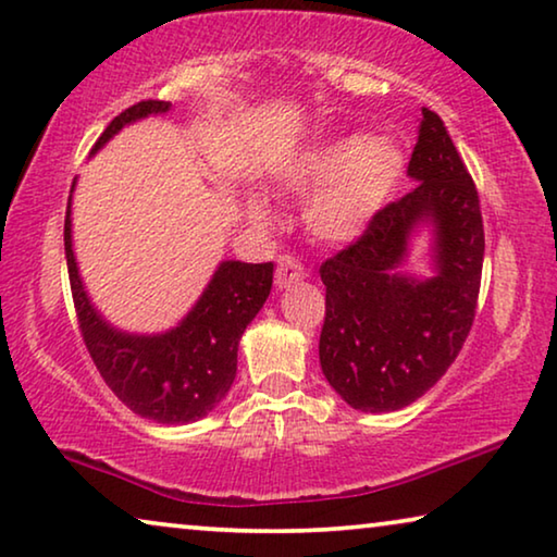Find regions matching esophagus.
Wrapping results in <instances>:
<instances>
[{
  "mask_svg": "<svg viewBox=\"0 0 557 557\" xmlns=\"http://www.w3.org/2000/svg\"><path fill=\"white\" fill-rule=\"evenodd\" d=\"M304 276H306V271L301 263H298V259H294V256H281L278 267H276V286L278 288L294 286Z\"/></svg>",
  "mask_w": 557,
  "mask_h": 557,
  "instance_id": "1",
  "label": "esophagus"
}]
</instances>
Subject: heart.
<instances>
[{
    "label": "heart",
    "mask_w": 557,
    "mask_h": 557,
    "mask_svg": "<svg viewBox=\"0 0 557 557\" xmlns=\"http://www.w3.org/2000/svg\"><path fill=\"white\" fill-rule=\"evenodd\" d=\"M406 171V151L386 134H346L296 153L276 174L281 191L306 199L304 224L323 244L361 238L388 207ZM253 224L273 226L276 211L261 194L246 196Z\"/></svg>",
    "instance_id": "obj_1"
}]
</instances>
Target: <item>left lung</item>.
I'll list each match as a JSON object with an SVG mask.
<instances>
[{"label": "left lung", "mask_w": 557, "mask_h": 557, "mask_svg": "<svg viewBox=\"0 0 557 557\" xmlns=\"http://www.w3.org/2000/svg\"><path fill=\"white\" fill-rule=\"evenodd\" d=\"M408 176L416 189L321 267V371L363 413L406 408L441 381L466 344L481 290L485 236L475 184L443 119L425 107ZM421 227L434 236L431 277L399 271Z\"/></svg>", "instance_id": "1"}]
</instances>
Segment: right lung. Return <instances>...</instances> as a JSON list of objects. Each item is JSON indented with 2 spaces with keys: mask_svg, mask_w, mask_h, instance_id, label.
I'll return each mask as SVG.
<instances>
[{
  "mask_svg": "<svg viewBox=\"0 0 557 557\" xmlns=\"http://www.w3.org/2000/svg\"><path fill=\"white\" fill-rule=\"evenodd\" d=\"M169 101H139L122 111L99 136L97 153L111 136L139 119L166 114ZM76 178L72 184L74 194ZM72 194L64 219V253L84 344L101 379L122 404L147 421L182 425L209 416L236 379L244 331L267 304L273 263L221 261L191 311L164 333L119 331L97 311L84 288L72 244Z\"/></svg>",
  "mask_w": 557,
  "mask_h": 557,
  "instance_id": "right-lung-1",
  "label": "right lung"
}]
</instances>
